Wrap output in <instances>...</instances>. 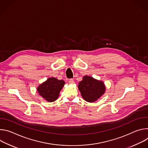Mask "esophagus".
<instances>
[{
	"label": "esophagus",
	"mask_w": 148,
	"mask_h": 148,
	"mask_svg": "<svg viewBox=\"0 0 148 148\" xmlns=\"http://www.w3.org/2000/svg\"><path fill=\"white\" fill-rule=\"evenodd\" d=\"M69 82L70 84H74V81L73 79H69Z\"/></svg>",
	"instance_id": "34e87169"
}]
</instances>
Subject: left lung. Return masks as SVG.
I'll list each match as a JSON object with an SVG mask.
<instances>
[{
    "instance_id": "1",
    "label": "left lung",
    "mask_w": 148,
    "mask_h": 148,
    "mask_svg": "<svg viewBox=\"0 0 148 148\" xmlns=\"http://www.w3.org/2000/svg\"><path fill=\"white\" fill-rule=\"evenodd\" d=\"M83 99L88 102H94L102 97L106 90L102 81L98 80L91 76H84L78 86Z\"/></svg>"
}]
</instances>
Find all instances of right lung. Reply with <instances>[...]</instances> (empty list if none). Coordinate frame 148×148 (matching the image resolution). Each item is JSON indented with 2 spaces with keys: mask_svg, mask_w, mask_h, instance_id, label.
I'll return each instance as SVG.
<instances>
[{
  "mask_svg": "<svg viewBox=\"0 0 148 148\" xmlns=\"http://www.w3.org/2000/svg\"><path fill=\"white\" fill-rule=\"evenodd\" d=\"M65 84L64 80H59L54 77L49 78L40 84L37 88L38 94L46 101H55L59 97L60 92Z\"/></svg>",
  "mask_w": 148,
  "mask_h": 148,
  "instance_id": "obj_1",
  "label": "right lung"
}]
</instances>
